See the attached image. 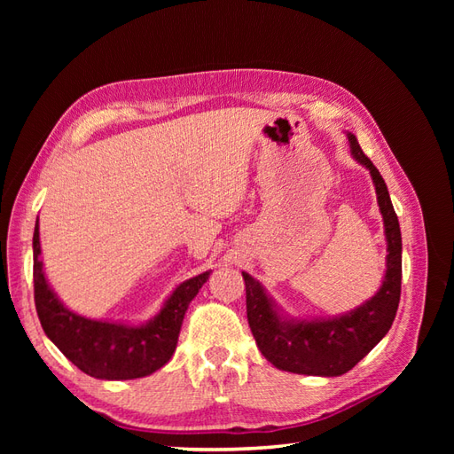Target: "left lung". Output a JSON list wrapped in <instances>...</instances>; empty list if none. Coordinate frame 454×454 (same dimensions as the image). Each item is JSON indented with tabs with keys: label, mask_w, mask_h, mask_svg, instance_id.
Listing matches in <instances>:
<instances>
[{
	"label": "left lung",
	"mask_w": 454,
	"mask_h": 454,
	"mask_svg": "<svg viewBox=\"0 0 454 454\" xmlns=\"http://www.w3.org/2000/svg\"><path fill=\"white\" fill-rule=\"evenodd\" d=\"M354 157L369 168L377 189L384 231L388 240L387 274L379 294L360 309L332 320L282 322L263 287L250 274L246 282V312L261 354L282 371L299 375L339 377L347 373L388 333L402 294V232L380 172L348 134Z\"/></svg>",
	"instance_id": "obj_1"
}]
</instances>
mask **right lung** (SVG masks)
<instances>
[{
  "label": "right lung",
  "mask_w": 454,
  "mask_h": 454,
  "mask_svg": "<svg viewBox=\"0 0 454 454\" xmlns=\"http://www.w3.org/2000/svg\"><path fill=\"white\" fill-rule=\"evenodd\" d=\"M39 227L34 231V299L41 327L60 352L83 373L127 380L151 375L176 350L185 310L210 272L176 287L153 322L140 327L96 322L64 309L49 287L39 261Z\"/></svg>",
  "instance_id": "obj_1"
}]
</instances>
